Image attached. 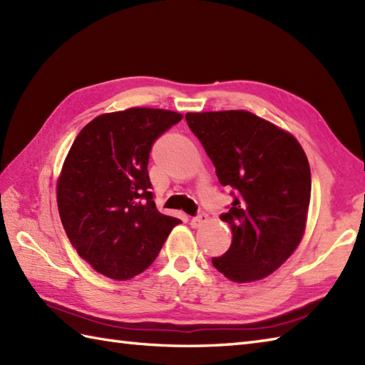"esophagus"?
<instances>
[{"label":"esophagus","instance_id":"obj_1","mask_svg":"<svg viewBox=\"0 0 365 365\" xmlns=\"http://www.w3.org/2000/svg\"><path fill=\"white\" fill-rule=\"evenodd\" d=\"M208 221V215L207 213H199L197 216H195V218L191 220V226L192 227H200V226H204V224Z\"/></svg>","mask_w":365,"mask_h":365}]
</instances>
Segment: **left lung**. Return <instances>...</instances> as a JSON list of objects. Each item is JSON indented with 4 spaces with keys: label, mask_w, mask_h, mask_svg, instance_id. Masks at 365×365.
Returning a JSON list of instances; mask_svg holds the SVG:
<instances>
[{
    "label": "left lung",
    "mask_w": 365,
    "mask_h": 365,
    "mask_svg": "<svg viewBox=\"0 0 365 365\" xmlns=\"http://www.w3.org/2000/svg\"><path fill=\"white\" fill-rule=\"evenodd\" d=\"M222 187L235 200L221 221L232 230L226 254L213 267L238 284L269 276L304 237L311 168L298 139L245 110L188 113Z\"/></svg>",
    "instance_id": "obj_1"
}]
</instances>
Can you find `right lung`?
<instances>
[{
    "label": "right lung",
    "instance_id": "right-lung-1",
    "mask_svg": "<svg viewBox=\"0 0 365 365\" xmlns=\"http://www.w3.org/2000/svg\"><path fill=\"white\" fill-rule=\"evenodd\" d=\"M182 118L135 106L97 115L75 138L58 177V210L97 273L114 281L143 273L182 222L157 210L147 173L153 141Z\"/></svg>",
    "mask_w": 365,
    "mask_h": 365
}]
</instances>
